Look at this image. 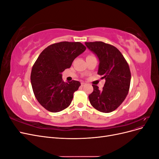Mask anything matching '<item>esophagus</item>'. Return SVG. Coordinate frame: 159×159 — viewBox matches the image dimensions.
Returning <instances> with one entry per match:
<instances>
[{
	"label": "esophagus",
	"instance_id": "esophagus-1",
	"mask_svg": "<svg viewBox=\"0 0 159 159\" xmlns=\"http://www.w3.org/2000/svg\"><path fill=\"white\" fill-rule=\"evenodd\" d=\"M81 86H82V87H83V86H85V85H86V84H85V83H84V82H82V83L81 84Z\"/></svg>",
	"mask_w": 159,
	"mask_h": 159
}]
</instances>
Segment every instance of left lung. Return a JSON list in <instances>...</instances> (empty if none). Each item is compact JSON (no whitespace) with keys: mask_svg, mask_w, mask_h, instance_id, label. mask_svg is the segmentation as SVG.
<instances>
[{"mask_svg":"<svg viewBox=\"0 0 159 159\" xmlns=\"http://www.w3.org/2000/svg\"><path fill=\"white\" fill-rule=\"evenodd\" d=\"M85 45L98 56V74L105 80L102 89L92 85L93 91L89 95L90 103L100 112H112L121 105L129 93L131 78L129 64L121 52L112 45L103 42H85Z\"/></svg>","mask_w":159,"mask_h":159,"instance_id":"1","label":"left lung"}]
</instances>
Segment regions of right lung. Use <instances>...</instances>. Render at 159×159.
Here are the masks:
<instances>
[{"mask_svg":"<svg viewBox=\"0 0 159 159\" xmlns=\"http://www.w3.org/2000/svg\"><path fill=\"white\" fill-rule=\"evenodd\" d=\"M85 49L78 42H61L48 46L38 56L32 66L30 80L36 99L46 110L60 112L71 104L81 84L75 80L65 82L61 73Z\"/></svg>","mask_w":159,"mask_h":159,"instance_id":"add662e5","label":"right lung"}]
</instances>
